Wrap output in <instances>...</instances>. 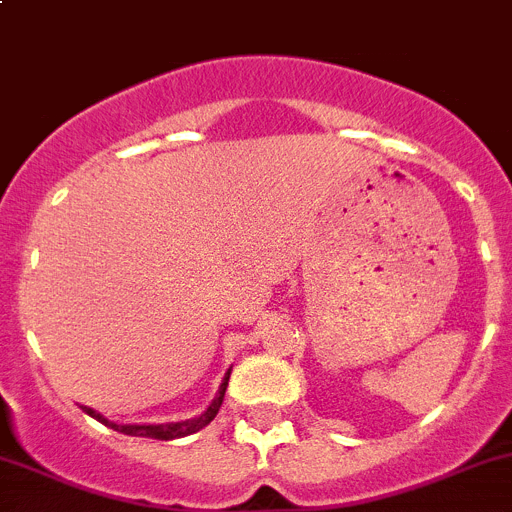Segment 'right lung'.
I'll use <instances>...</instances> for the list:
<instances>
[{
  "label": "right lung",
  "instance_id": "right-lung-1",
  "mask_svg": "<svg viewBox=\"0 0 512 512\" xmlns=\"http://www.w3.org/2000/svg\"><path fill=\"white\" fill-rule=\"evenodd\" d=\"M230 371L232 369L225 371L223 384H220L218 394H215V399L210 401L208 409H205L203 414L195 416V418H185V421H170V423H116V421H108L106 416L98 414V411H94V409H89V406H81V409H84L91 418L101 421L103 426L113 428V431H118V433H126V436L156 438V441H173V438H185V436H190V433H195V431H200V428H205L210 421H213L215 416H218L220 406H223V399H225L227 381H230Z\"/></svg>",
  "mask_w": 512,
  "mask_h": 512
}]
</instances>
